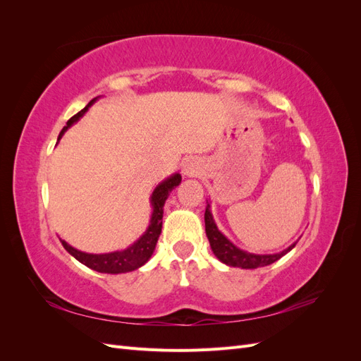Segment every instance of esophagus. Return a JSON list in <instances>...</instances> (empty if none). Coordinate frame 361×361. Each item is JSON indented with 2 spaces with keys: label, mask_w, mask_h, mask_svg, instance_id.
Instances as JSON below:
<instances>
[{
  "label": "esophagus",
  "mask_w": 361,
  "mask_h": 361,
  "mask_svg": "<svg viewBox=\"0 0 361 361\" xmlns=\"http://www.w3.org/2000/svg\"><path fill=\"white\" fill-rule=\"evenodd\" d=\"M202 164H200V161H197V159H188L187 162L183 164V170H182V173L185 174V176H188V178H191V176H197V174L202 171Z\"/></svg>",
  "instance_id": "34e87169"
}]
</instances>
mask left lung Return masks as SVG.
Here are the masks:
<instances>
[{
    "label": "left lung",
    "mask_w": 361,
    "mask_h": 361,
    "mask_svg": "<svg viewBox=\"0 0 361 361\" xmlns=\"http://www.w3.org/2000/svg\"><path fill=\"white\" fill-rule=\"evenodd\" d=\"M209 207H211V204L207 203L206 211H204L206 236H207V239H209V244H211L214 255L220 259L223 264H226L228 267H236V268H243V269H253V268L267 267V265L274 264L276 260H279L280 257L289 253V251L295 245H297V243H293L286 250H283V251H280V253H276V255L248 253V251H244L241 248H238L236 245H233L220 231H218Z\"/></svg>",
    "instance_id": "8db88e82"
}]
</instances>
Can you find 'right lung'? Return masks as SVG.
I'll return each mask as SVG.
<instances>
[{
  "mask_svg": "<svg viewBox=\"0 0 361 361\" xmlns=\"http://www.w3.org/2000/svg\"><path fill=\"white\" fill-rule=\"evenodd\" d=\"M94 101H96V97L94 99H92L85 108H82L80 113H76L73 117H71L68 120V125L61 129L59 140L63 137L64 133H66L69 126H72L75 122H78V120L84 116V113L87 110H89V106ZM180 180H182L180 174L174 173L166 180H162L155 188V191L152 192L150 203H152V207H154V212H152L150 224L147 227V231L141 235L138 241H135L126 250L113 251V253H105V255H90V253H84V251L73 248L66 241L60 239L63 247L68 250V253H71L76 260L81 262V264H84L85 267H89L97 272H105V274H120V272H129V271H134L140 267H143L150 259V256L154 255L158 238L161 235L164 203H166L170 191L173 188H176L180 183Z\"/></svg>",
  "mask_w": 361,
  "mask_h": 361,
  "instance_id": "add662e5",
  "label": "right lung"
}]
</instances>
